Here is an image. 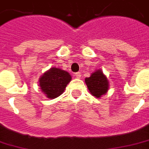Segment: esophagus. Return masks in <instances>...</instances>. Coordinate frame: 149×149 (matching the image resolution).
Segmentation results:
<instances>
[{
  "mask_svg": "<svg viewBox=\"0 0 149 149\" xmlns=\"http://www.w3.org/2000/svg\"><path fill=\"white\" fill-rule=\"evenodd\" d=\"M75 76H76V77H77V78H81V72H76V73H75Z\"/></svg>",
  "mask_w": 149,
  "mask_h": 149,
  "instance_id": "esophagus-1",
  "label": "esophagus"
}]
</instances>
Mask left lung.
<instances>
[{
  "label": "left lung",
  "instance_id": "left-lung-1",
  "mask_svg": "<svg viewBox=\"0 0 149 149\" xmlns=\"http://www.w3.org/2000/svg\"><path fill=\"white\" fill-rule=\"evenodd\" d=\"M85 82L91 93L97 98L105 94L109 88V81L100 70L92 73L90 77H86Z\"/></svg>",
  "mask_w": 149,
  "mask_h": 149
}]
</instances>
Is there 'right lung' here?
Returning <instances> with one entry per match:
<instances>
[{
  "instance_id": "right-lung-1",
  "label": "right lung",
  "mask_w": 149,
  "mask_h": 149,
  "mask_svg": "<svg viewBox=\"0 0 149 149\" xmlns=\"http://www.w3.org/2000/svg\"><path fill=\"white\" fill-rule=\"evenodd\" d=\"M72 79L71 75L59 68H51L39 79L41 90L49 99H54L61 95Z\"/></svg>"
}]
</instances>
